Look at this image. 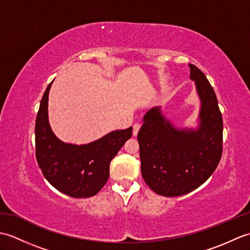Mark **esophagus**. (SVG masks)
Wrapping results in <instances>:
<instances>
[{
	"label": "esophagus",
	"instance_id": "esophagus-1",
	"mask_svg": "<svg viewBox=\"0 0 250 250\" xmlns=\"http://www.w3.org/2000/svg\"><path fill=\"white\" fill-rule=\"evenodd\" d=\"M140 129H141V124H134L133 125V131H132V133H133L134 136H136L137 133H139Z\"/></svg>",
	"mask_w": 250,
	"mask_h": 250
}]
</instances>
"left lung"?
<instances>
[{
	"instance_id": "left-lung-1",
	"label": "left lung",
	"mask_w": 250,
	"mask_h": 250,
	"mask_svg": "<svg viewBox=\"0 0 250 250\" xmlns=\"http://www.w3.org/2000/svg\"><path fill=\"white\" fill-rule=\"evenodd\" d=\"M201 106L195 128H178L161 106L143 117L137 134L141 171L152 191L163 196L187 194L214 173L222 152V116L213 87L204 73L189 64Z\"/></svg>"
}]
</instances>
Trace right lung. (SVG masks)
<instances>
[{"mask_svg": "<svg viewBox=\"0 0 250 250\" xmlns=\"http://www.w3.org/2000/svg\"><path fill=\"white\" fill-rule=\"evenodd\" d=\"M42 98L35 122L36 160L51 186L72 198H89L103 188L109 163L132 136V126L116 130L88 144L76 145L58 139L48 119V95Z\"/></svg>", "mask_w": 250, "mask_h": 250, "instance_id": "1", "label": "right lung"}]
</instances>
